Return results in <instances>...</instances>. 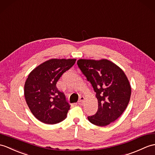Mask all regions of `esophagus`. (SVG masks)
Masks as SVG:
<instances>
[{
    "instance_id": "1",
    "label": "esophagus",
    "mask_w": 155,
    "mask_h": 155,
    "mask_svg": "<svg viewBox=\"0 0 155 155\" xmlns=\"http://www.w3.org/2000/svg\"><path fill=\"white\" fill-rule=\"evenodd\" d=\"M84 102V96H81L80 98H79V100L78 102V104H79V105H82L83 104Z\"/></svg>"
}]
</instances>
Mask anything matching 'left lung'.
I'll use <instances>...</instances> for the list:
<instances>
[{"instance_id": "1", "label": "left lung", "mask_w": 155, "mask_h": 155, "mask_svg": "<svg viewBox=\"0 0 155 155\" xmlns=\"http://www.w3.org/2000/svg\"><path fill=\"white\" fill-rule=\"evenodd\" d=\"M77 64L91 82L98 99V111L88 116V120L98 126H106L123 114L129 104L131 88L126 75L107 59H79Z\"/></svg>"}]
</instances>
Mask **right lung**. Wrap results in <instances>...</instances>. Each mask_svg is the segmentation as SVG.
I'll return each instance as SVG.
<instances>
[{"mask_svg":"<svg viewBox=\"0 0 155 155\" xmlns=\"http://www.w3.org/2000/svg\"><path fill=\"white\" fill-rule=\"evenodd\" d=\"M75 61L73 59H52L29 74L24 85L25 99L31 112L43 123L56 124L66 118L71 106L56 84Z\"/></svg>","mask_w":155,"mask_h":155,"instance_id":"right-lung-1","label":"right lung"}]
</instances>
